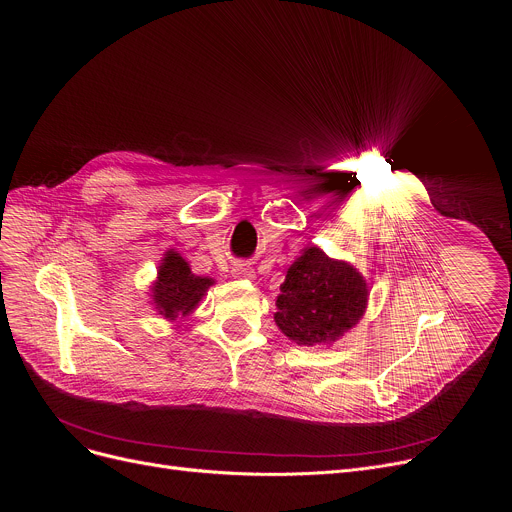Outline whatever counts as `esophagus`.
I'll use <instances>...</instances> for the list:
<instances>
[{"mask_svg": "<svg viewBox=\"0 0 512 512\" xmlns=\"http://www.w3.org/2000/svg\"><path fill=\"white\" fill-rule=\"evenodd\" d=\"M233 275H235V277H247V279H253V277H255V271H253L249 265L239 263V265H235V267H233Z\"/></svg>", "mask_w": 512, "mask_h": 512, "instance_id": "1", "label": "esophagus"}]
</instances>
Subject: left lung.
I'll use <instances>...</instances> for the list:
<instances>
[{
    "mask_svg": "<svg viewBox=\"0 0 512 512\" xmlns=\"http://www.w3.org/2000/svg\"><path fill=\"white\" fill-rule=\"evenodd\" d=\"M367 300V283L354 267L310 247L289 267L273 318L289 340L312 348L348 332L362 318Z\"/></svg>",
    "mask_w": 512,
    "mask_h": 512,
    "instance_id": "obj_1",
    "label": "left lung"
}]
</instances>
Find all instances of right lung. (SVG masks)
<instances>
[{
    "instance_id": "add662e5",
    "label": "right lung",
    "mask_w": 512,
    "mask_h": 512,
    "mask_svg": "<svg viewBox=\"0 0 512 512\" xmlns=\"http://www.w3.org/2000/svg\"><path fill=\"white\" fill-rule=\"evenodd\" d=\"M210 285V277L194 275L180 253L168 251L164 263L160 265L158 281L152 287L154 304L168 320L188 316L198 306Z\"/></svg>"
}]
</instances>
